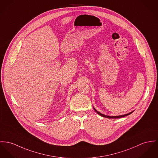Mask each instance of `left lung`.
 <instances>
[{
  "mask_svg": "<svg viewBox=\"0 0 158 158\" xmlns=\"http://www.w3.org/2000/svg\"><path fill=\"white\" fill-rule=\"evenodd\" d=\"M94 109L95 110V111L97 112L98 115H100V116H102L103 117H105V118H122V117H126L127 115H130L131 114H132L133 112H130L129 114H125V115H119V116H107V115H103V114L100 113L99 112H98L97 110H96L94 108Z\"/></svg>",
  "mask_w": 158,
  "mask_h": 158,
  "instance_id": "1",
  "label": "left lung"
}]
</instances>
